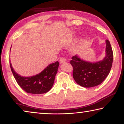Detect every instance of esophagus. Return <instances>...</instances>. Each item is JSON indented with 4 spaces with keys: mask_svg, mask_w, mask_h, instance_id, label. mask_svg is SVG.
<instances>
[{
    "mask_svg": "<svg viewBox=\"0 0 124 124\" xmlns=\"http://www.w3.org/2000/svg\"><path fill=\"white\" fill-rule=\"evenodd\" d=\"M66 62V60L65 59V58H64V57L60 58V63L61 64L63 63Z\"/></svg>",
    "mask_w": 124,
    "mask_h": 124,
    "instance_id": "34e87169",
    "label": "esophagus"
}]
</instances>
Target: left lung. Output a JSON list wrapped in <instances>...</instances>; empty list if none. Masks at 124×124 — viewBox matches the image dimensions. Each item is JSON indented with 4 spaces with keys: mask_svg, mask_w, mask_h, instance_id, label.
<instances>
[{
    "mask_svg": "<svg viewBox=\"0 0 124 124\" xmlns=\"http://www.w3.org/2000/svg\"><path fill=\"white\" fill-rule=\"evenodd\" d=\"M106 56L102 61L90 62L75 55L70 61L73 68V76L75 82L84 87H92L101 84L112 68L113 53L109 41L106 40Z\"/></svg>",
    "mask_w": 124,
    "mask_h": 124,
    "instance_id": "1",
    "label": "left lung"
}]
</instances>
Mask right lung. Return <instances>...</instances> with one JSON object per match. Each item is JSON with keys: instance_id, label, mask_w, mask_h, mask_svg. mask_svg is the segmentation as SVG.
I'll use <instances>...</instances> for the list:
<instances>
[{"instance_id": "add662e5", "label": "right lung", "mask_w": 124, "mask_h": 124, "mask_svg": "<svg viewBox=\"0 0 124 124\" xmlns=\"http://www.w3.org/2000/svg\"><path fill=\"white\" fill-rule=\"evenodd\" d=\"M10 65L15 79L24 91L28 93L42 94L46 93L52 88L60 64L58 61L53 63L39 74L27 77L21 76L15 72L10 62Z\"/></svg>"}]
</instances>
